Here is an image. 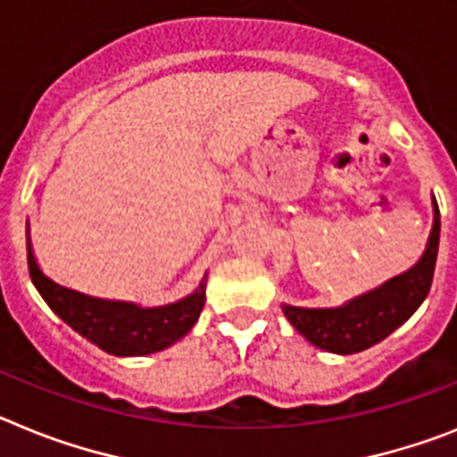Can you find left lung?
<instances>
[{"label": "left lung", "instance_id": "left-lung-1", "mask_svg": "<svg viewBox=\"0 0 457 457\" xmlns=\"http://www.w3.org/2000/svg\"><path fill=\"white\" fill-rule=\"evenodd\" d=\"M439 251V206L435 202V225L430 241L414 269L391 278L375 292L349 301L343 308L311 311L285 305L283 311L292 327L320 349L333 354H354L372 347L407 322L430 292Z\"/></svg>", "mask_w": 457, "mask_h": 457}]
</instances>
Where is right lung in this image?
Listing matches in <instances>:
<instances>
[{
  "instance_id": "right-lung-1",
  "label": "right lung",
  "mask_w": 457,
  "mask_h": 457,
  "mask_svg": "<svg viewBox=\"0 0 457 457\" xmlns=\"http://www.w3.org/2000/svg\"><path fill=\"white\" fill-rule=\"evenodd\" d=\"M31 283L46 303L82 338L114 356H142L170 347L193 328L204 305V283L195 295L162 308H137L121 301H103L62 287L41 273L27 241Z\"/></svg>"
}]
</instances>
